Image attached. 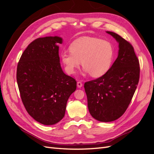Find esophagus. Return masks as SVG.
<instances>
[{
  "label": "esophagus",
  "instance_id": "34e87169",
  "mask_svg": "<svg viewBox=\"0 0 154 154\" xmlns=\"http://www.w3.org/2000/svg\"><path fill=\"white\" fill-rule=\"evenodd\" d=\"M77 86L79 88H81L83 86V83L81 82H77Z\"/></svg>",
  "mask_w": 154,
  "mask_h": 154
}]
</instances>
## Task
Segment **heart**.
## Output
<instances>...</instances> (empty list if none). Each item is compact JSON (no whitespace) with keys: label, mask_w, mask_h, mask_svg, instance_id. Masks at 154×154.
Returning <instances> with one entry per match:
<instances>
[{"label":"heart","mask_w":154,"mask_h":154,"mask_svg":"<svg viewBox=\"0 0 154 154\" xmlns=\"http://www.w3.org/2000/svg\"><path fill=\"white\" fill-rule=\"evenodd\" d=\"M71 52L62 53V61L69 74H74L82 62L84 71L94 78L103 76L110 69L114 48L109 42L94 37L82 36L70 45Z\"/></svg>","instance_id":"b5f03b06"}]
</instances>
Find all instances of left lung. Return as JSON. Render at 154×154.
Here are the masks:
<instances>
[{"label":"left lung","instance_id":"obj_1","mask_svg":"<svg viewBox=\"0 0 154 154\" xmlns=\"http://www.w3.org/2000/svg\"><path fill=\"white\" fill-rule=\"evenodd\" d=\"M106 32L119 42L118 57L103 76L84 84L89 112L101 122H112L125 112L140 74L139 62L132 44L117 33Z\"/></svg>","mask_w":154,"mask_h":154}]
</instances>
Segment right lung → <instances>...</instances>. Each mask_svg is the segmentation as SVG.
Masks as SVG:
<instances>
[{"label":"right lung","mask_w":154,"mask_h":154,"mask_svg":"<svg viewBox=\"0 0 154 154\" xmlns=\"http://www.w3.org/2000/svg\"><path fill=\"white\" fill-rule=\"evenodd\" d=\"M58 36L36 38L23 52L17 69L22 101L28 114L45 125L57 123L65 115L69 96L76 81L60 66Z\"/></svg>","instance_id":"add662e5"}]
</instances>
